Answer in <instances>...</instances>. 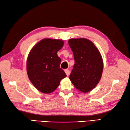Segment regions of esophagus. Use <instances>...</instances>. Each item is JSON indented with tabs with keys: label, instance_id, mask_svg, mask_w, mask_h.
<instances>
[{
	"label": "esophagus",
	"instance_id": "34e87169",
	"mask_svg": "<svg viewBox=\"0 0 130 130\" xmlns=\"http://www.w3.org/2000/svg\"><path fill=\"white\" fill-rule=\"evenodd\" d=\"M65 73H66V74H67V75L68 76L69 75V74H70V71H69V70L68 69H65Z\"/></svg>",
	"mask_w": 130,
	"mask_h": 130
}]
</instances>
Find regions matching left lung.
<instances>
[{
  "mask_svg": "<svg viewBox=\"0 0 130 130\" xmlns=\"http://www.w3.org/2000/svg\"><path fill=\"white\" fill-rule=\"evenodd\" d=\"M68 43L75 60L69 79L79 91L89 92L101 79L103 69L101 54L94 44L87 38H71Z\"/></svg>",
  "mask_w": 130,
  "mask_h": 130,
  "instance_id": "obj_1",
  "label": "left lung"
}]
</instances>
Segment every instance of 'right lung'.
Listing matches in <instances>:
<instances>
[{"label":"right lung","instance_id":"add662e5","mask_svg":"<svg viewBox=\"0 0 130 130\" xmlns=\"http://www.w3.org/2000/svg\"><path fill=\"white\" fill-rule=\"evenodd\" d=\"M61 40L44 38L33 47L27 60V73L34 87L45 94L53 92L67 75L60 68L57 51L63 46Z\"/></svg>","mask_w":130,"mask_h":130}]
</instances>
